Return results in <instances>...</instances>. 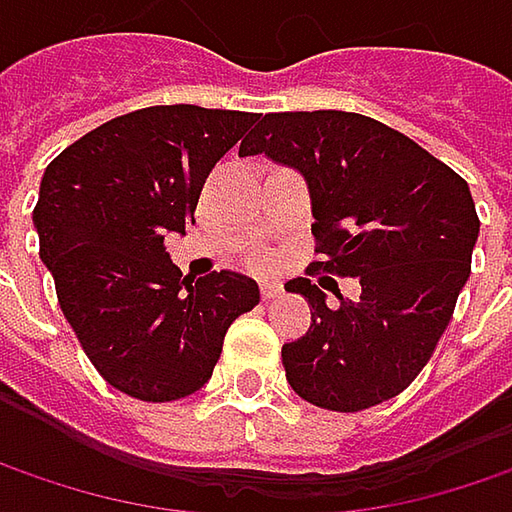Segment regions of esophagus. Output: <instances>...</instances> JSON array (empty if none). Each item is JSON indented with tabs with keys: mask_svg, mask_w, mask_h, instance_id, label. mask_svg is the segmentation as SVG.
<instances>
[{
	"mask_svg": "<svg viewBox=\"0 0 512 512\" xmlns=\"http://www.w3.org/2000/svg\"><path fill=\"white\" fill-rule=\"evenodd\" d=\"M260 295H263V300L278 298L280 286H278V283H263V286H260Z\"/></svg>",
	"mask_w": 512,
	"mask_h": 512,
	"instance_id": "1",
	"label": "esophagus"
}]
</instances>
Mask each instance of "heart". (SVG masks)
I'll use <instances>...</instances> for the list:
<instances>
[{
	"label": "heart",
	"instance_id": "heart-1",
	"mask_svg": "<svg viewBox=\"0 0 512 512\" xmlns=\"http://www.w3.org/2000/svg\"><path fill=\"white\" fill-rule=\"evenodd\" d=\"M255 263H257V266H263V263H269V260H266V257L260 255V257H255Z\"/></svg>",
	"mask_w": 512,
	"mask_h": 512
}]
</instances>
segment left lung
Listing matches in <instances>:
<instances>
[{"mask_svg":"<svg viewBox=\"0 0 512 512\" xmlns=\"http://www.w3.org/2000/svg\"><path fill=\"white\" fill-rule=\"evenodd\" d=\"M298 168L312 197L321 260L309 275L361 280L355 300L325 303L309 278L289 280L312 323L283 344L286 381L303 401L361 412L410 387L433 358L470 278L478 214L464 177L401 131L349 111L257 114L240 157Z\"/></svg>","mask_w":512,"mask_h":512,"instance_id":"obj_1","label":"left lung"}]
</instances>
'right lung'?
<instances>
[{"label": "right lung", "mask_w": 512, "mask_h": 512, "mask_svg": "<svg viewBox=\"0 0 512 512\" xmlns=\"http://www.w3.org/2000/svg\"><path fill=\"white\" fill-rule=\"evenodd\" d=\"M255 114L151 105L114 117L45 168L39 257L88 361L137 401L186 398L212 378L234 318L260 289L237 272L189 280L166 234L194 223L209 171Z\"/></svg>", "instance_id": "1"}]
</instances>
